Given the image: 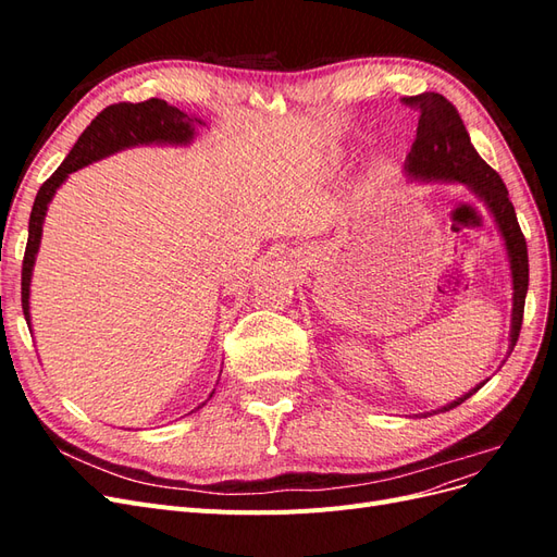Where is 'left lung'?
Listing matches in <instances>:
<instances>
[{"instance_id":"1","label":"left lung","mask_w":557,"mask_h":557,"mask_svg":"<svg viewBox=\"0 0 557 557\" xmlns=\"http://www.w3.org/2000/svg\"><path fill=\"white\" fill-rule=\"evenodd\" d=\"M404 104L416 107L420 111L416 141L411 153L404 160V172L411 181H436V183H460L474 195L481 205L493 215L495 227L507 250V260L511 269V288H513V309H511V330H509V350L507 358L518 342L520 325H522V309H525L528 281H530V264H528V244L522 237L513 205L509 199V190L499 174L487 166L485 160L471 146L469 132L462 123V117L448 99L440 92H423L416 97H404ZM487 381V379H485ZM479 383L471 387L462 397L453 399L446 407L428 411L420 416H432L440 411L455 409L458 404L479 393L485 385Z\"/></svg>"}]
</instances>
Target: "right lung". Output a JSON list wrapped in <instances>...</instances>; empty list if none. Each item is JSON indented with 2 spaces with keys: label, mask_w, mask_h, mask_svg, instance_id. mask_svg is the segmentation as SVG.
I'll return each instance as SVG.
<instances>
[{
  "label": "right lung",
  "mask_w": 557,
  "mask_h": 557,
  "mask_svg": "<svg viewBox=\"0 0 557 557\" xmlns=\"http://www.w3.org/2000/svg\"><path fill=\"white\" fill-rule=\"evenodd\" d=\"M207 123L199 121L195 115L166 104L164 99H148L141 104H113L99 113L95 121L81 134L70 156L58 166L55 174L50 176L37 193L35 207L29 213V237L23 260V313L27 325L32 327L29 315V285L32 272H35L37 252L41 246L44 221L48 213V205L53 201L60 185L70 178V174L83 170L97 160H104L113 153H121L125 148L137 146H190L197 137V127H205ZM215 393V387H213ZM213 393L209 397H213ZM201 401L197 409L205 407ZM195 409V411H197Z\"/></svg>",
  "instance_id": "right-lung-1"
}]
</instances>
